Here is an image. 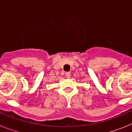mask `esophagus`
<instances>
[{
	"label": "esophagus",
	"mask_w": 132,
	"mask_h": 132,
	"mask_svg": "<svg viewBox=\"0 0 132 132\" xmlns=\"http://www.w3.org/2000/svg\"><path fill=\"white\" fill-rule=\"evenodd\" d=\"M65 77L67 78V79H69V78L71 77V73H69V72H67V73H65Z\"/></svg>",
	"instance_id": "34e87169"
}]
</instances>
